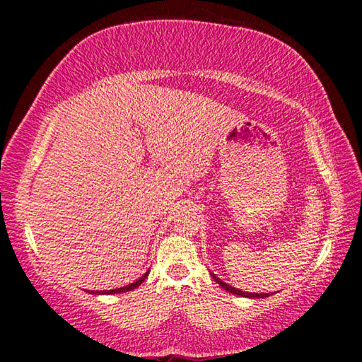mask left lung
<instances>
[{"label": "left lung", "mask_w": 362, "mask_h": 362, "mask_svg": "<svg viewBox=\"0 0 362 362\" xmlns=\"http://www.w3.org/2000/svg\"><path fill=\"white\" fill-rule=\"evenodd\" d=\"M214 276V274H212ZM214 279L217 281V283L223 287L225 291H228V292H231V293H236V296H241V297H257V298H263V297H268L267 293H249V292H243V291H238V289H235V287H231V286H228V284H225L223 281H220L218 278H216L214 276Z\"/></svg>", "instance_id": "left-lung-1"}]
</instances>
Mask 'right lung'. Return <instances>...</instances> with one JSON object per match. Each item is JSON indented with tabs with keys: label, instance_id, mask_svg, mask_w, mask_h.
<instances>
[{
	"label": "right lung",
	"instance_id": "1",
	"mask_svg": "<svg viewBox=\"0 0 362 362\" xmlns=\"http://www.w3.org/2000/svg\"><path fill=\"white\" fill-rule=\"evenodd\" d=\"M148 276V273H145L142 278L140 279H137L136 283H132V284H129V286H124V287H119V289H113V291H97V292H93V293H121V292H127V291H132V289H136V287H139L140 284H142V281Z\"/></svg>",
	"mask_w": 362,
	"mask_h": 362
}]
</instances>
